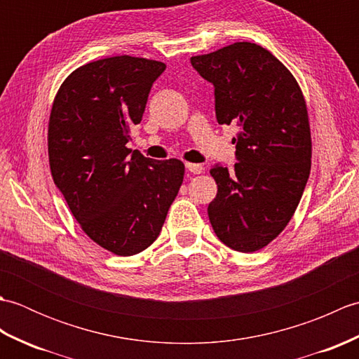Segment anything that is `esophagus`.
Segmentation results:
<instances>
[{"label":"esophagus","instance_id":"obj_1","mask_svg":"<svg viewBox=\"0 0 359 359\" xmlns=\"http://www.w3.org/2000/svg\"><path fill=\"white\" fill-rule=\"evenodd\" d=\"M185 166H187V170L193 174H201L205 170V168L199 163H185Z\"/></svg>","mask_w":359,"mask_h":359}]
</instances>
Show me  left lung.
Wrapping results in <instances>:
<instances>
[{"mask_svg":"<svg viewBox=\"0 0 359 359\" xmlns=\"http://www.w3.org/2000/svg\"><path fill=\"white\" fill-rule=\"evenodd\" d=\"M212 83L219 125L239 126L233 170H210L217 194L208 205L212 230L242 253L276 239L294 215L311 166L307 104L293 74L262 46L241 41L191 57Z\"/></svg>","mask_w":359,"mask_h":359,"instance_id":"obj_1","label":"left lung"}]
</instances>
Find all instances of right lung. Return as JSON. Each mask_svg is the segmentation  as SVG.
I'll return each instance as SVG.
<instances>
[{"label":"right lung","instance_id":"add662e5","mask_svg":"<svg viewBox=\"0 0 359 359\" xmlns=\"http://www.w3.org/2000/svg\"><path fill=\"white\" fill-rule=\"evenodd\" d=\"M166 65L109 57L67 77L53 98L48 151L53 182L81 230L104 250L133 256L162 230L184 182L177 158L154 160L126 148L148 94Z\"/></svg>","mask_w":359,"mask_h":359}]
</instances>
